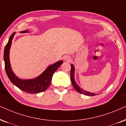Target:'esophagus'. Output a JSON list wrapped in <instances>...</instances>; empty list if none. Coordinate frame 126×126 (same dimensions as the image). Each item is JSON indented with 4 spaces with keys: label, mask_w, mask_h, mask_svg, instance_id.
Instances as JSON below:
<instances>
[{
    "label": "esophagus",
    "mask_w": 126,
    "mask_h": 126,
    "mask_svg": "<svg viewBox=\"0 0 126 126\" xmlns=\"http://www.w3.org/2000/svg\"><path fill=\"white\" fill-rule=\"evenodd\" d=\"M64 59L65 61L70 62V60H71V57L69 56H64Z\"/></svg>",
    "instance_id": "1"
}]
</instances>
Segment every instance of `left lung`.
<instances>
[{"mask_svg":"<svg viewBox=\"0 0 126 126\" xmlns=\"http://www.w3.org/2000/svg\"><path fill=\"white\" fill-rule=\"evenodd\" d=\"M70 75H71V80L72 84H73L75 89L77 91H78L79 93H82L83 94L86 95H90V96H93V95H96V94L90 93V92H89L83 90V89H80V88H79V86H78V85H77V83H75L74 80V67L73 64H71V73H70Z\"/></svg>","mask_w":126,"mask_h":126,"instance_id":"left-lung-1","label":"left lung"}]
</instances>
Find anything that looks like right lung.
Returning a JSON list of instances; mask_svg holds the SVG:
<instances>
[{"label": "right lung", "instance_id": "1", "mask_svg": "<svg viewBox=\"0 0 126 126\" xmlns=\"http://www.w3.org/2000/svg\"><path fill=\"white\" fill-rule=\"evenodd\" d=\"M27 31L21 32V33H28ZM15 34L13 33L10 37L9 40L6 45L4 51V60L5 70L7 75L10 80V81L16 87L23 92L29 93H38L44 92L47 89V88L51 85L52 77L55 71L58 70L60 65L63 63V61L60 60L52 65H51L44 72L38 77L37 78L33 79L22 80L20 79L11 70L9 60V51L11 44V42Z\"/></svg>", "mask_w": 126, "mask_h": 126}]
</instances>
